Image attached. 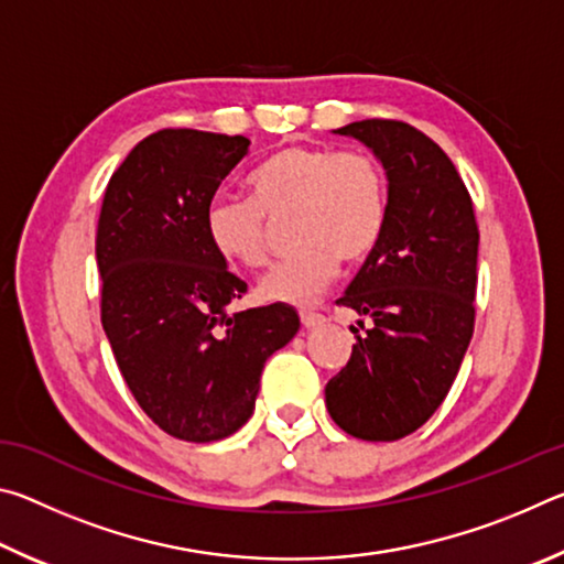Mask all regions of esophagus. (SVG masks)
Masks as SVG:
<instances>
[{
  "mask_svg": "<svg viewBox=\"0 0 564 564\" xmlns=\"http://www.w3.org/2000/svg\"><path fill=\"white\" fill-rule=\"evenodd\" d=\"M301 323L305 328H316L326 323V316H321V313H311V311H301Z\"/></svg>",
  "mask_w": 564,
  "mask_h": 564,
  "instance_id": "esophagus-1",
  "label": "esophagus"
}]
</instances>
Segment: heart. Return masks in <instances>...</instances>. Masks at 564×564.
Here are the masks:
<instances>
[{
    "instance_id": "obj_1",
    "label": "heart",
    "mask_w": 564,
    "mask_h": 564,
    "mask_svg": "<svg viewBox=\"0 0 564 564\" xmlns=\"http://www.w3.org/2000/svg\"><path fill=\"white\" fill-rule=\"evenodd\" d=\"M251 198H216L206 236L224 261L261 269L271 256V221L295 214L301 248L263 275L265 301L308 305L336 279L340 261L362 263L376 251L388 218V184L360 149L291 144L273 151L246 178Z\"/></svg>"
}]
</instances>
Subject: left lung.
<instances>
[{"label":"left lung","mask_w":564,"mask_h":564,"mask_svg":"<svg viewBox=\"0 0 564 564\" xmlns=\"http://www.w3.org/2000/svg\"><path fill=\"white\" fill-rule=\"evenodd\" d=\"M336 133L373 149L388 174V218L338 305L373 323L326 386L336 425L360 441L415 433L451 390L475 328L477 234L473 198L445 151L395 119ZM358 333V328H350Z\"/></svg>","instance_id":"obj_1"}]
</instances>
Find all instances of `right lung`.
Instances as JSON below:
<instances>
[{
  "instance_id": "right-lung-1",
  "label": "right lung",
  "mask_w": 564,
  "mask_h": 564,
  "mask_svg": "<svg viewBox=\"0 0 564 564\" xmlns=\"http://www.w3.org/2000/svg\"><path fill=\"white\" fill-rule=\"evenodd\" d=\"M246 137L161 129L113 171L97 228L101 326L141 410L186 443H214L253 413L263 362L299 333L273 303L228 313L246 283L206 236L216 188Z\"/></svg>"
}]
</instances>
